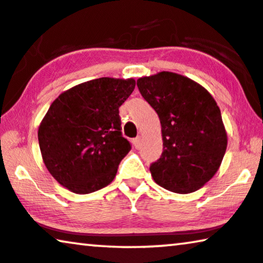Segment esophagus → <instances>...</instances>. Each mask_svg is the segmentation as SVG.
I'll list each match as a JSON object with an SVG mask.
<instances>
[{"label": "esophagus", "mask_w": 263, "mask_h": 263, "mask_svg": "<svg viewBox=\"0 0 263 263\" xmlns=\"http://www.w3.org/2000/svg\"><path fill=\"white\" fill-rule=\"evenodd\" d=\"M132 144L136 149H138V147L140 146V144H142V138H140V137H137V138L132 140Z\"/></svg>", "instance_id": "1"}]
</instances>
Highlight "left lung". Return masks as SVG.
Masks as SVG:
<instances>
[{"instance_id": "8db88e82", "label": "left lung", "mask_w": 263, "mask_h": 263, "mask_svg": "<svg viewBox=\"0 0 263 263\" xmlns=\"http://www.w3.org/2000/svg\"><path fill=\"white\" fill-rule=\"evenodd\" d=\"M137 86L161 121L163 153L150 165L155 182L180 194L200 190L218 172L228 146L216 100L175 72L140 77Z\"/></svg>"}]
</instances>
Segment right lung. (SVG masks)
Instances as JSON below:
<instances>
[{"instance_id": "1", "label": "right lung", "mask_w": 263, "mask_h": 263, "mask_svg": "<svg viewBox=\"0 0 263 263\" xmlns=\"http://www.w3.org/2000/svg\"><path fill=\"white\" fill-rule=\"evenodd\" d=\"M133 79L101 77L77 84L51 103L39 125L43 161L66 190L88 194L112 182L131 144L121 135L119 107Z\"/></svg>"}]
</instances>
